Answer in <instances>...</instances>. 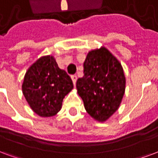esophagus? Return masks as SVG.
Masks as SVG:
<instances>
[{"mask_svg":"<svg viewBox=\"0 0 158 158\" xmlns=\"http://www.w3.org/2000/svg\"><path fill=\"white\" fill-rule=\"evenodd\" d=\"M72 81H73V84H74V86H75V85H76V82H77V76H76V75L72 76Z\"/></svg>","mask_w":158,"mask_h":158,"instance_id":"34e87169","label":"esophagus"}]
</instances>
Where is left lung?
I'll use <instances>...</instances> for the list:
<instances>
[{"label":"left lung","instance_id":"left-lung-1","mask_svg":"<svg viewBox=\"0 0 158 158\" xmlns=\"http://www.w3.org/2000/svg\"><path fill=\"white\" fill-rule=\"evenodd\" d=\"M82 77L77 89L86 111L98 122L115 113L124 96L126 78L123 66L105 47L89 52L83 64Z\"/></svg>","mask_w":158,"mask_h":158}]
</instances>
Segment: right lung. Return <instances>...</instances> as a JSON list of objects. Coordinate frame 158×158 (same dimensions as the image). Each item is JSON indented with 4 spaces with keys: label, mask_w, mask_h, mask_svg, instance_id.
<instances>
[{
    "label": "right lung",
    "mask_w": 158,
    "mask_h": 158,
    "mask_svg": "<svg viewBox=\"0 0 158 158\" xmlns=\"http://www.w3.org/2000/svg\"><path fill=\"white\" fill-rule=\"evenodd\" d=\"M73 88L70 76L59 68L52 56H42L25 75L22 92L31 108L42 117L55 116Z\"/></svg>",
    "instance_id": "1"
}]
</instances>
